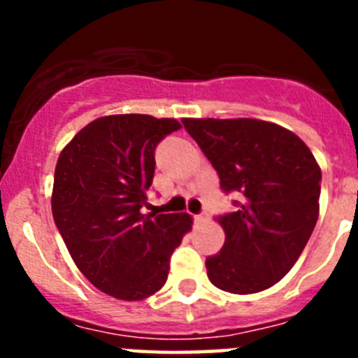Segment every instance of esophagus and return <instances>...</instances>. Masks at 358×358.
I'll use <instances>...</instances> for the list:
<instances>
[{
	"label": "esophagus",
	"mask_w": 358,
	"mask_h": 358,
	"mask_svg": "<svg viewBox=\"0 0 358 358\" xmlns=\"http://www.w3.org/2000/svg\"><path fill=\"white\" fill-rule=\"evenodd\" d=\"M208 218V215L206 213H201V215H195V222H204V220H206Z\"/></svg>",
	"instance_id": "1"
}]
</instances>
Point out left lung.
Wrapping results in <instances>:
<instances>
[{
    "label": "left lung",
    "mask_w": 358,
    "mask_h": 358,
    "mask_svg": "<svg viewBox=\"0 0 358 358\" xmlns=\"http://www.w3.org/2000/svg\"><path fill=\"white\" fill-rule=\"evenodd\" d=\"M226 194L242 195L236 211L217 217L226 242L206 258L218 289L255 294L289 273L319 217L321 169L294 132L252 118H185Z\"/></svg>",
    "instance_id": "8db88e82"
}]
</instances>
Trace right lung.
Here are the masks:
<instances>
[{"mask_svg": "<svg viewBox=\"0 0 358 358\" xmlns=\"http://www.w3.org/2000/svg\"><path fill=\"white\" fill-rule=\"evenodd\" d=\"M177 129L173 118L103 116L85 125L57 161V229L80 273L116 299L140 301L157 292L173 249L192 229L188 213H143L150 208L154 152Z\"/></svg>", "mask_w": 358, "mask_h": 358, "instance_id": "obj_1", "label": "right lung"}]
</instances>
